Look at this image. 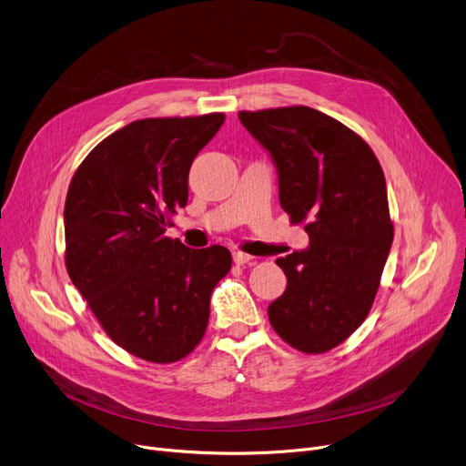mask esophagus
<instances>
[{"mask_svg":"<svg viewBox=\"0 0 466 466\" xmlns=\"http://www.w3.org/2000/svg\"><path fill=\"white\" fill-rule=\"evenodd\" d=\"M232 258H234V264H238V266H245V264L252 262V257L245 255V252H241V250H234Z\"/></svg>","mask_w":466,"mask_h":466,"instance_id":"obj_1","label":"esophagus"}]
</instances>
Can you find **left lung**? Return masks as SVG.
<instances>
[{
  "label": "left lung",
  "mask_w": 466,
  "mask_h": 466,
  "mask_svg": "<svg viewBox=\"0 0 466 466\" xmlns=\"http://www.w3.org/2000/svg\"><path fill=\"white\" fill-rule=\"evenodd\" d=\"M239 120L271 156L280 206L307 223L309 247L277 266L288 284L269 309L286 344L325 353L366 319L394 239L387 182L362 137L307 107L239 111Z\"/></svg>",
  "instance_id": "1"
}]
</instances>
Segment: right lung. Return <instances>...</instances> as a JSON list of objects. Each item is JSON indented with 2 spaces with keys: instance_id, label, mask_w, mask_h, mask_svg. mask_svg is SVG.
Returning a JSON list of instances; mask_svg holds the SVG:
<instances>
[{
  "instance_id": "add662e5",
  "label": "right lung",
  "mask_w": 466,
  "mask_h": 466,
  "mask_svg": "<svg viewBox=\"0 0 466 466\" xmlns=\"http://www.w3.org/2000/svg\"><path fill=\"white\" fill-rule=\"evenodd\" d=\"M223 122L209 113L126 124L81 161L66 193L68 277L111 340L148 362L195 350L211 291L232 266L221 245L189 248L165 236L187 204L193 159Z\"/></svg>"
}]
</instances>
